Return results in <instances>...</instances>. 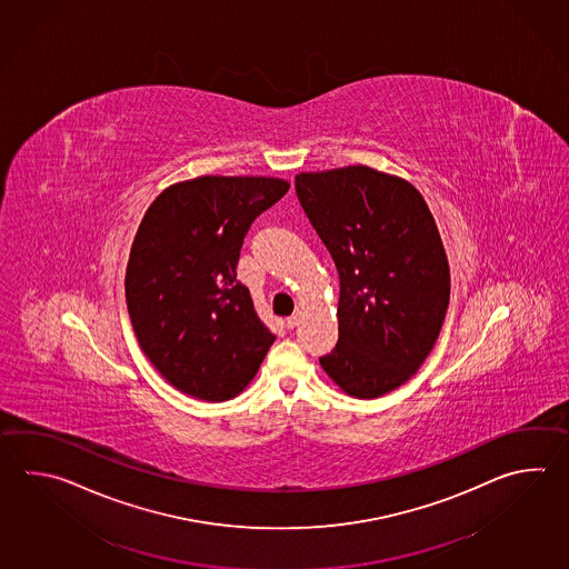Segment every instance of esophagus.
<instances>
[{
	"instance_id": "34e87169",
	"label": "esophagus",
	"mask_w": 569,
	"mask_h": 569,
	"mask_svg": "<svg viewBox=\"0 0 569 569\" xmlns=\"http://www.w3.org/2000/svg\"><path fill=\"white\" fill-rule=\"evenodd\" d=\"M296 326H298V316H296V313H293V316H288V318H286V328H296Z\"/></svg>"
}]
</instances>
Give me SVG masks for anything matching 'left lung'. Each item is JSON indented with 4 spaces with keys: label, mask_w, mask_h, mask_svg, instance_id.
<instances>
[{
    "label": "left lung",
    "mask_w": 569,
    "mask_h": 569,
    "mask_svg": "<svg viewBox=\"0 0 569 569\" xmlns=\"http://www.w3.org/2000/svg\"><path fill=\"white\" fill-rule=\"evenodd\" d=\"M296 194L340 278L338 342L320 365L357 399L411 379L440 337L450 267L418 188L369 166L296 176Z\"/></svg>",
    "instance_id": "obj_1"
}]
</instances>
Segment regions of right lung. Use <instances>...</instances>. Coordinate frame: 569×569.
I'll use <instances>...</instances> for the list:
<instances>
[{
    "label": "right lung",
    "mask_w": 569,
    "mask_h": 569,
    "mask_svg": "<svg viewBox=\"0 0 569 569\" xmlns=\"http://www.w3.org/2000/svg\"><path fill=\"white\" fill-rule=\"evenodd\" d=\"M288 190L266 176H200L166 188L146 210L126 300L141 350L178 391L227 401L259 371L276 335L237 263L249 227Z\"/></svg>",
    "instance_id": "obj_1"
}]
</instances>
